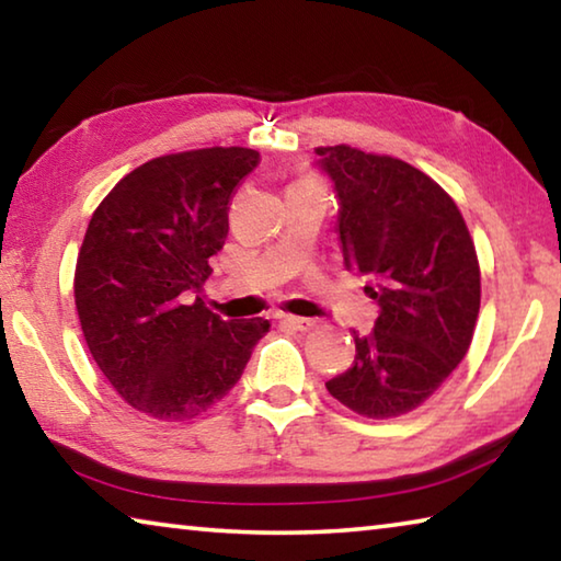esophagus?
Instances as JSON below:
<instances>
[{
	"label": "esophagus",
	"instance_id": "obj_1",
	"mask_svg": "<svg viewBox=\"0 0 561 561\" xmlns=\"http://www.w3.org/2000/svg\"><path fill=\"white\" fill-rule=\"evenodd\" d=\"M279 321L284 327H289L294 331H309L317 327L314 319H304V317H294V314H279Z\"/></svg>",
	"mask_w": 561,
	"mask_h": 561
}]
</instances>
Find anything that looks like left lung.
I'll use <instances>...</instances> for the list:
<instances>
[{"label": "left lung", "instance_id": "obj_1", "mask_svg": "<svg viewBox=\"0 0 561 561\" xmlns=\"http://www.w3.org/2000/svg\"><path fill=\"white\" fill-rule=\"evenodd\" d=\"M334 183L346 270L378 304L348 371L327 381L351 411L376 421L415 411L468 354L480 311V267L458 205L421 170L351 146L317 148Z\"/></svg>", "mask_w": 561, "mask_h": 561}]
</instances>
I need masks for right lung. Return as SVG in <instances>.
Listing matches in <instances>:
<instances>
[{
	"mask_svg": "<svg viewBox=\"0 0 561 561\" xmlns=\"http://www.w3.org/2000/svg\"><path fill=\"white\" fill-rule=\"evenodd\" d=\"M252 148H201L133 170L93 213L76 262L83 339L123 401L158 421H190L230 393L264 319L225 321L201 299L222 250Z\"/></svg>",
	"mask_w": 561,
	"mask_h": 561,
	"instance_id": "obj_1",
	"label": "right lung"
}]
</instances>
